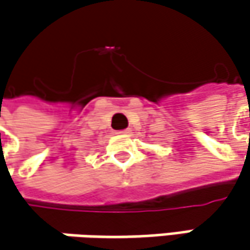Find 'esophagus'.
<instances>
[{
    "label": "esophagus",
    "instance_id": "obj_1",
    "mask_svg": "<svg viewBox=\"0 0 250 250\" xmlns=\"http://www.w3.org/2000/svg\"><path fill=\"white\" fill-rule=\"evenodd\" d=\"M130 133V130H122V131H119V134H128Z\"/></svg>",
    "mask_w": 250,
    "mask_h": 250
}]
</instances>
